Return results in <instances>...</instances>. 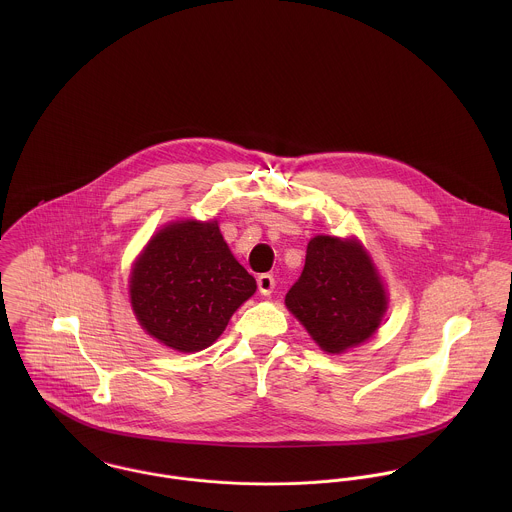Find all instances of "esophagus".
Wrapping results in <instances>:
<instances>
[{
	"instance_id": "1",
	"label": "esophagus",
	"mask_w": 512,
	"mask_h": 512,
	"mask_svg": "<svg viewBox=\"0 0 512 512\" xmlns=\"http://www.w3.org/2000/svg\"><path fill=\"white\" fill-rule=\"evenodd\" d=\"M276 288V280L272 274H260L258 276V292L262 295H272Z\"/></svg>"
}]
</instances>
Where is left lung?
Here are the masks:
<instances>
[{
	"mask_svg": "<svg viewBox=\"0 0 512 512\" xmlns=\"http://www.w3.org/2000/svg\"><path fill=\"white\" fill-rule=\"evenodd\" d=\"M286 305L323 351L343 353L376 331L386 292L359 242L315 236Z\"/></svg>",
	"mask_w": 512,
	"mask_h": 512,
	"instance_id": "1",
	"label": "left lung"
}]
</instances>
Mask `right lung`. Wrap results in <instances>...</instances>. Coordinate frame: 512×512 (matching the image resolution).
I'll return each instance as SVG.
<instances>
[{"mask_svg":"<svg viewBox=\"0 0 512 512\" xmlns=\"http://www.w3.org/2000/svg\"><path fill=\"white\" fill-rule=\"evenodd\" d=\"M256 280L230 254L217 222L181 220L159 230L134 266L132 307L151 337L195 353L213 345Z\"/></svg>","mask_w":512,"mask_h":512,"instance_id":"right-lung-1","label":"right lung"}]
</instances>
